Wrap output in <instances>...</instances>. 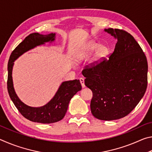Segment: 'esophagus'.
Returning <instances> with one entry per match:
<instances>
[{"label":"esophagus","instance_id":"1","mask_svg":"<svg viewBox=\"0 0 152 152\" xmlns=\"http://www.w3.org/2000/svg\"><path fill=\"white\" fill-rule=\"evenodd\" d=\"M79 80H80V83H81L82 87V88H84V87H85V84H84V78H80Z\"/></svg>","mask_w":152,"mask_h":152}]
</instances>
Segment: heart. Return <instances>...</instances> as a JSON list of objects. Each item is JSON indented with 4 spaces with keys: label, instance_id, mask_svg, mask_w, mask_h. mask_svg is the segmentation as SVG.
Masks as SVG:
<instances>
[{
    "label": "heart",
    "instance_id": "1",
    "mask_svg": "<svg viewBox=\"0 0 152 152\" xmlns=\"http://www.w3.org/2000/svg\"><path fill=\"white\" fill-rule=\"evenodd\" d=\"M98 50L96 52V56H95V58L96 60H100L104 58L105 56H107L108 53H109V48L106 45H101L98 43H96L94 42H90L88 44L84 45L83 48H82V50L80 51L78 56H77V58L80 60L82 58H84V56L90 54L92 52H93L97 49Z\"/></svg>",
    "mask_w": 152,
    "mask_h": 152
}]
</instances>
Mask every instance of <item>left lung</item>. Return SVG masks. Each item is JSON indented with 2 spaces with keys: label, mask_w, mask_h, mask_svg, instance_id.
I'll return each mask as SVG.
<instances>
[{
  "label": "left lung",
  "mask_w": 152,
  "mask_h": 152,
  "mask_svg": "<svg viewBox=\"0 0 152 152\" xmlns=\"http://www.w3.org/2000/svg\"><path fill=\"white\" fill-rule=\"evenodd\" d=\"M105 31L117 39L108 59L86 66L82 70L85 85L92 92L91 109L96 119H121L132 111L148 86V61L134 37L125 30Z\"/></svg>",
  "instance_id": "1"
}]
</instances>
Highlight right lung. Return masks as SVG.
<instances>
[{"label": "right lung", "mask_w": 152, "mask_h": 152, "mask_svg": "<svg viewBox=\"0 0 152 152\" xmlns=\"http://www.w3.org/2000/svg\"><path fill=\"white\" fill-rule=\"evenodd\" d=\"M55 33L47 35L38 33H31L18 45L12 51L8 63V78L7 90L10 98L19 113L31 121L40 123H53L63 119L68 110L72 98L77 92L82 89L79 80L66 81L61 83L55 96L48 104L41 107H31L24 104L18 98L13 88L12 79V70L14 61L27 51L34 48L45 42H53Z\"/></svg>", "instance_id": "1"}]
</instances>
